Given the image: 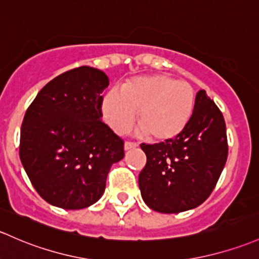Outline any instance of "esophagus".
<instances>
[{
  "instance_id": "34e87169",
  "label": "esophagus",
  "mask_w": 259,
  "mask_h": 259,
  "mask_svg": "<svg viewBox=\"0 0 259 259\" xmlns=\"http://www.w3.org/2000/svg\"><path fill=\"white\" fill-rule=\"evenodd\" d=\"M135 148H138V144L133 143V141H126V143L124 144L125 150H130V149H135Z\"/></svg>"
}]
</instances>
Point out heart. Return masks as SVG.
<instances>
[{
  "mask_svg": "<svg viewBox=\"0 0 259 259\" xmlns=\"http://www.w3.org/2000/svg\"><path fill=\"white\" fill-rule=\"evenodd\" d=\"M196 94L186 81L168 75H146L127 81L121 93L109 92L103 103L105 120L114 132H127L138 113L140 130L152 140H168L181 134L194 114Z\"/></svg>",
  "mask_w": 259,
  "mask_h": 259,
  "instance_id": "1",
  "label": "heart"
}]
</instances>
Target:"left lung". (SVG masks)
Returning a JSON list of instances; mask_svg holds the SVG:
<instances>
[{
  "instance_id": "obj_1",
  "label": "left lung",
  "mask_w": 259,
  "mask_h": 259,
  "mask_svg": "<svg viewBox=\"0 0 259 259\" xmlns=\"http://www.w3.org/2000/svg\"><path fill=\"white\" fill-rule=\"evenodd\" d=\"M146 165L139 187L146 205L161 213L200 206L213 191L228 155L226 122L205 91L196 94L184 132L159 144H141Z\"/></svg>"
}]
</instances>
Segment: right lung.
<instances>
[{
  "mask_svg": "<svg viewBox=\"0 0 259 259\" xmlns=\"http://www.w3.org/2000/svg\"><path fill=\"white\" fill-rule=\"evenodd\" d=\"M109 79L95 68H74L46 84L21 126L20 159L38 195L51 205L79 209L104 194L124 141L102 121Z\"/></svg>",
  "mask_w": 259,
  "mask_h": 259,
  "instance_id": "obj_1",
  "label": "right lung"
}]
</instances>
